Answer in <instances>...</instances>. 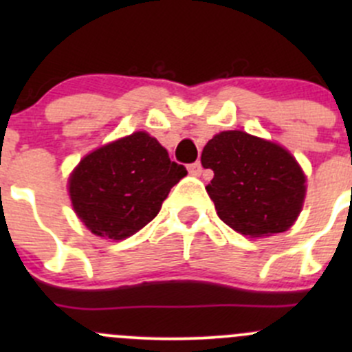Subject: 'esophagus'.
I'll return each mask as SVG.
<instances>
[{"instance_id": "1", "label": "esophagus", "mask_w": 352, "mask_h": 352, "mask_svg": "<svg viewBox=\"0 0 352 352\" xmlns=\"http://www.w3.org/2000/svg\"><path fill=\"white\" fill-rule=\"evenodd\" d=\"M187 168H189L190 175H201V173H202V165H201V162L190 163V165L187 166Z\"/></svg>"}]
</instances>
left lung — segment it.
<instances>
[{
	"instance_id": "8db88e82",
	"label": "left lung",
	"mask_w": 352,
	"mask_h": 352,
	"mask_svg": "<svg viewBox=\"0 0 352 352\" xmlns=\"http://www.w3.org/2000/svg\"><path fill=\"white\" fill-rule=\"evenodd\" d=\"M201 163L214 172L206 190L221 221L235 232L271 236L296 221L307 177L283 146L243 131H223L208 141Z\"/></svg>"
}]
</instances>
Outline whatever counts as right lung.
<instances>
[{"instance_id":"obj_1","label":"right lung","mask_w":352,"mask_h":352,"mask_svg":"<svg viewBox=\"0 0 352 352\" xmlns=\"http://www.w3.org/2000/svg\"><path fill=\"white\" fill-rule=\"evenodd\" d=\"M187 175L168 151L138 131L85 156L69 177V197L97 236L124 240L158 214L170 189Z\"/></svg>"}]
</instances>
